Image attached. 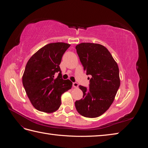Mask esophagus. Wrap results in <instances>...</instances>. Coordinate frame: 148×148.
I'll return each instance as SVG.
<instances>
[{"label":"esophagus","mask_w":148,"mask_h":148,"mask_svg":"<svg viewBox=\"0 0 148 148\" xmlns=\"http://www.w3.org/2000/svg\"><path fill=\"white\" fill-rule=\"evenodd\" d=\"M78 84L77 83H73V86L74 87V88H78Z\"/></svg>","instance_id":"1"}]
</instances>
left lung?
I'll use <instances>...</instances> for the list:
<instances>
[{
  "mask_svg": "<svg viewBox=\"0 0 148 148\" xmlns=\"http://www.w3.org/2000/svg\"><path fill=\"white\" fill-rule=\"evenodd\" d=\"M79 60L89 79V89L79 86L82 99L75 102L78 112L88 118L99 117L112 104L120 84L119 66L106 47L82 42L76 46Z\"/></svg>",
  "mask_w": 148,
  "mask_h": 148,
  "instance_id": "left-lung-1",
  "label": "left lung"
}]
</instances>
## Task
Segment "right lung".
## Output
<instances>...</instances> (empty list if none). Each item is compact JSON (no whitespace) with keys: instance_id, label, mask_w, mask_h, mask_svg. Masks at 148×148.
I'll return each mask as SVG.
<instances>
[{"instance_id":"add662e5","label":"right lung","mask_w":148,"mask_h":148,"mask_svg":"<svg viewBox=\"0 0 148 148\" xmlns=\"http://www.w3.org/2000/svg\"><path fill=\"white\" fill-rule=\"evenodd\" d=\"M70 44L65 42L48 44L31 57L22 77L23 86L36 109L51 114L61 105V96L72 87L70 79L62 78L59 65ZM56 73L59 76L55 79Z\"/></svg>"}]
</instances>
